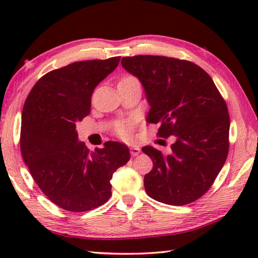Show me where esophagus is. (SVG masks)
I'll return each mask as SVG.
<instances>
[{"label": "esophagus", "mask_w": 258, "mask_h": 258, "mask_svg": "<svg viewBox=\"0 0 258 258\" xmlns=\"http://www.w3.org/2000/svg\"><path fill=\"white\" fill-rule=\"evenodd\" d=\"M130 151H131V155H132L133 157L138 156L140 152H141V149H140L139 147H131L130 148Z\"/></svg>", "instance_id": "esophagus-1"}]
</instances>
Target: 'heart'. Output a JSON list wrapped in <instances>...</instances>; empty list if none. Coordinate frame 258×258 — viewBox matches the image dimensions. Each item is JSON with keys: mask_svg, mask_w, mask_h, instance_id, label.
Masks as SVG:
<instances>
[{"mask_svg": "<svg viewBox=\"0 0 258 258\" xmlns=\"http://www.w3.org/2000/svg\"><path fill=\"white\" fill-rule=\"evenodd\" d=\"M117 132L123 138H128L132 132V124L130 121H119L117 124Z\"/></svg>", "mask_w": 258, "mask_h": 258, "instance_id": "b5f03b06", "label": "heart"}]
</instances>
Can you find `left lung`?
<instances>
[{
	"mask_svg": "<svg viewBox=\"0 0 258 258\" xmlns=\"http://www.w3.org/2000/svg\"><path fill=\"white\" fill-rule=\"evenodd\" d=\"M121 66L145 89L148 123L160 124L159 137L175 139L167 155L142 148L154 161L145 176L148 196L176 206L195 202L212 186L228 157L225 101L212 77L190 61L135 55L121 59Z\"/></svg>",
	"mask_w": 258,
	"mask_h": 258,
	"instance_id": "1",
	"label": "left lung"
}]
</instances>
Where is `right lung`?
Returning a JSON list of instances; mask_svg holds the SVG:
<instances>
[{
	"mask_svg": "<svg viewBox=\"0 0 258 258\" xmlns=\"http://www.w3.org/2000/svg\"><path fill=\"white\" fill-rule=\"evenodd\" d=\"M119 60L78 61L55 69L26 99L20 133L24 161L46 197L66 211L86 212L106 203L112 174L130 160L128 148L116 141L90 152L76 131L77 121L91 111L94 89Z\"/></svg>",
	"mask_w": 258,
	"mask_h": 258,
	"instance_id": "add662e5",
	"label": "right lung"
}]
</instances>
